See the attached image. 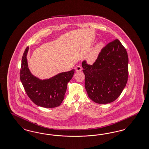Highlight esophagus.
<instances>
[{
	"instance_id": "obj_1",
	"label": "esophagus",
	"mask_w": 149,
	"mask_h": 149,
	"mask_svg": "<svg viewBox=\"0 0 149 149\" xmlns=\"http://www.w3.org/2000/svg\"><path fill=\"white\" fill-rule=\"evenodd\" d=\"M82 70V68L81 67V66L78 65L76 66L75 68V71L76 72H80Z\"/></svg>"
}]
</instances>
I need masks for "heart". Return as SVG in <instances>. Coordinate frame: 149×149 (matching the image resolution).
<instances>
[{"label":"heart","mask_w":149,"mask_h":149,"mask_svg":"<svg viewBox=\"0 0 149 149\" xmlns=\"http://www.w3.org/2000/svg\"><path fill=\"white\" fill-rule=\"evenodd\" d=\"M104 44L102 42H99L98 44L96 45L94 49L91 51V52L87 56V60L90 63H93L95 61L99 54L100 53L102 49L103 48Z\"/></svg>","instance_id":"1"}]
</instances>
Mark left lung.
<instances>
[{
	"instance_id": "8db88e82",
	"label": "left lung",
	"mask_w": 149,
	"mask_h": 149,
	"mask_svg": "<svg viewBox=\"0 0 149 149\" xmlns=\"http://www.w3.org/2000/svg\"><path fill=\"white\" fill-rule=\"evenodd\" d=\"M128 63L126 50L118 39L102 48L93 65L83 61L85 87L90 99L101 104L115 101L127 83Z\"/></svg>"
}]
</instances>
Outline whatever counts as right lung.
<instances>
[{
	"mask_svg": "<svg viewBox=\"0 0 149 149\" xmlns=\"http://www.w3.org/2000/svg\"><path fill=\"white\" fill-rule=\"evenodd\" d=\"M28 50V47L22 57L20 77L26 94L38 106L45 108L59 107L64 99L67 85L75 70L61 72L48 79H40L29 69L26 58Z\"/></svg>",
	"mask_w": 149,
	"mask_h": 149,
	"instance_id": "right-lung-1",
	"label": "right lung"
}]
</instances>
